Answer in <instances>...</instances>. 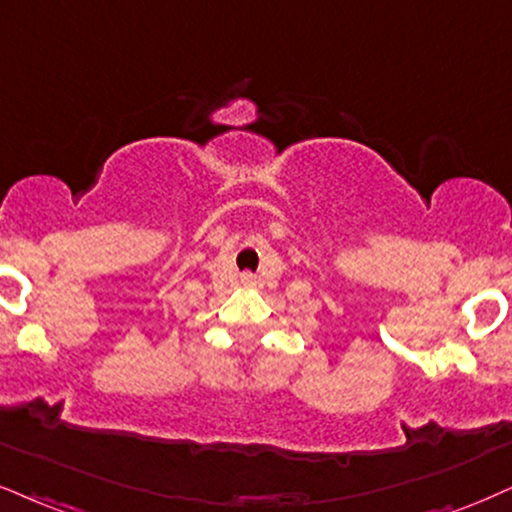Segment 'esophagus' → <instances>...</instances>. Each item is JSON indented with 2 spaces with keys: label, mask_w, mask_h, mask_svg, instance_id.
I'll return each mask as SVG.
<instances>
[{
  "label": "esophagus",
  "mask_w": 512,
  "mask_h": 512,
  "mask_svg": "<svg viewBox=\"0 0 512 512\" xmlns=\"http://www.w3.org/2000/svg\"><path fill=\"white\" fill-rule=\"evenodd\" d=\"M246 282H251V277H246Z\"/></svg>",
  "instance_id": "34e87169"
}]
</instances>
